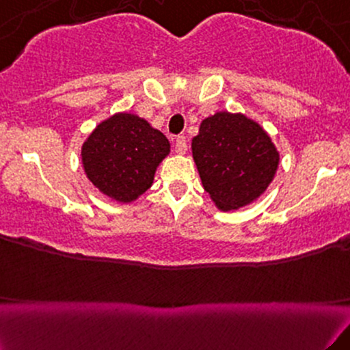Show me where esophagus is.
I'll return each mask as SVG.
<instances>
[{
  "label": "esophagus",
  "mask_w": 350,
  "mask_h": 350,
  "mask_svg": "<svg viewBox=\"0 0 350 350\" xmlns=\"http://www.w3.org/2000/svg\"><path fill=\"white\" fill-rule=\"evenodd\" d=\"M186 151H187L186 138H184V136H179V138L176 139V152H178V154H184Z\"/></svg>",
  "instance_id": "esophagus-1"
}]
</instances>
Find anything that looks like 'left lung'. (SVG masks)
Instances as JSON below:
<instances>
[{
    "instance_id": "obj_1",
    "label": "left lung",
    "mask_w": 350,
    "mask_h": 350,
    "mask_svg": "<svg viewBox=\"0 0 350 350\" xmlns=\"http://www.w3.org/2000/svg\"><path fill=\"white\" fill-rule=\"evenodd\" d=\"M191 150L204 189L222 212L262 198L280 164L270 135L243 113L217 111L204 118Z\"/></svg>"
}]
</instances>
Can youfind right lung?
<instances>
[{"label":"right lung","mask_w":350,"mask_h":350,"mask_svg":"<svg viewBox=\"0 0 350 350\" xmlns=\"http://www.w3.org/2000/svg\"><path fill=\"white\" fill-rule=\"evenodd\" d=\"M170 151L161 131L138 115L118 111L87 136L80 158L87 179L98 192L130 204L152 186L156 170Z\"/></svg>","instance_id":"1"}]
</instances>
